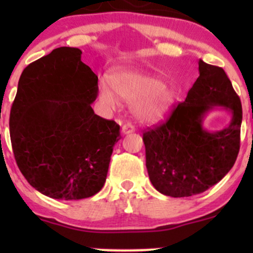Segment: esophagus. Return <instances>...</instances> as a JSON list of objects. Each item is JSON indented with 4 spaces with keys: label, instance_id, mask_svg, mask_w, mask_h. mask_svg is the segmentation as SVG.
<instances>
[{
    "label": "esophagus",
    "instance_id": "1",
    "mask_svg": "<svg viewBox=\"0 0 253 253\" xmlns=\"http://www.w3.org/2000/svg\"><path fill=\"white\" fill-rule=\"evenodd\" d=\"M133 132H134V126H133L132 124H125L123 128H121V133H123V135L129 134V133H133Z\"/></svg>",
    "mask_w": 253,
    "mask_h": 253
}]
</instances>
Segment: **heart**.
Returning a JSON list of instances; mask_svg holds the SVG:
<instances>
[{
  "label": "heart",
  "mask_w": 253,
  "mask_h": 253,
  "mask_svg": "<svg viewBox=\"0 0 253 253\" xmlns=\"http://www.w3.org/2000/svg\"><path fill=\"white\" fill-rule=\"evenodd\" d=\"M98 98L106 108L114 109L119 101L133 102V114L141 123H156L167 117L175 103V94L155 75L125 69L100 81Z\"/></svg>",
  "instance_id": "obj_1"
}]
</instances>
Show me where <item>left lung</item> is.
I'll return each instance as SVG.
<instances>
[{
	"label": "left lung",
	"instance_id": "left-lung-1",
	"mask_svg": "<svg viewBox=\"0 0 253 253\" xmlns=\"http://www.w3.org/2000/svg\"><path fill=\"white\" fill-rule=\"evenodd\" d=\"M200 76L164 124L144 132L146 168L159 193L171 197L201 194L232 169L240 147L243 109L231 81L219 66L199 60ZM221 108L231 113L223 130L203 127L205 115Z\"/></svg>",
	"mask_w": 253,
	"mask_h": 253
}]
</instances>
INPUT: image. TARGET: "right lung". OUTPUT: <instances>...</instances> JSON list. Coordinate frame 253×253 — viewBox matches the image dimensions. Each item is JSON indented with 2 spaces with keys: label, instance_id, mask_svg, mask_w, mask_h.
Here are the masks:
<instances>
[{
  "label": "right lung",
  "instance_id": "right-lung-1",
  "mask_svg": "<svg viewBox=\"0 0 253 253\" xmlns=\"http://www.w3.org/2000/svg\"><path fill=\"white\" fill-rule=\"evenodd\" d=\"M82 51L58 47L22 71L10 110L14 157L27 182L57 200L102 189L120 126L91 108L98 78Z\"/></svg>",
  "mask_w": 253,
  "mask_h": 253
}]
</instances>
